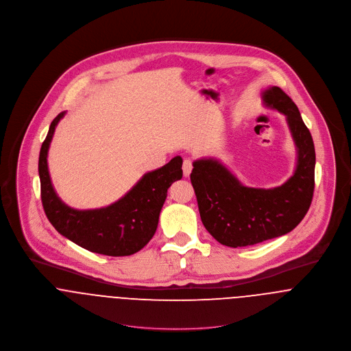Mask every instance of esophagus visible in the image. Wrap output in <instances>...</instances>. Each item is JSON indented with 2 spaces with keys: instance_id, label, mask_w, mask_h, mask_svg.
Here are the masks:
<instances>
[{
  "instance_id": "obj_1",
  "label": "esophagus",
  "mask_w": 351,
  "mask_h": 351,
  "mask_svg": "<svg viewBox=\"0 0 351 351\" xmlns=\"http://www.w3.org/2000/svg\"><path fill=\"white\" fill-rule=\"evenodd\" d=\"M192 169H193V165H192V160L191 159H185L184 163H182V171H184V176L185 177H189L191 173H192Z\"/></svg>"
}]
</instances>
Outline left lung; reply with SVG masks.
<instances>
[{
    "label": "left lung",
    "instance_id": "obj_1",
    "mask_svg": "<svg viewBox=\"0 0 351 351\" xmlns=\"http://www.w3.org/2000/svg\"><path fill=\"white\" fill-rule=\"evenodd\" d=\"M262 101L287 119L298 154L293 174L276 188H251L212 156L195 160L191 174L204 227L219 243L234 249L291 232L313 196L315 146L299 108L278 86L265 89Z\"/></svg>",
    "mask_w": 351,
    "mask_h": 351
}]
</instances>
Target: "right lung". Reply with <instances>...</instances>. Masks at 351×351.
<instances>
[{
    "mask_svg": "<svg viewBox=\"0 0 351 351\" xmlns=\"http://www.w3.org/2000/svg\"><path fill=\"white\" fill-rule=\"evenodd\" d=\"M66 112L51 123L39 155L40 192L45 212L53 228L82 249L109 256L142 250L154 237L167 189L182 178V158L146 173L121 199L96 209H74L60 200L51 182L49 149L55 128Z\"/></svg>",
    "mask_w": 351,
    "mask_h": 351,
    "instance_id": "right-lung-1",
    "label": "right lung"
}]
</instances>
